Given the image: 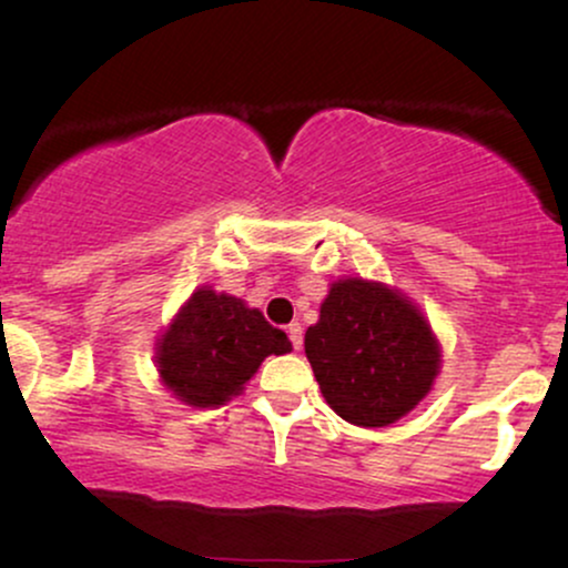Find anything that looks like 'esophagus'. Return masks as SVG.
<instances>
[{
    "label": "esophagus",
    "instance_id": "esophagus-1",
    "mask_svg": "<svg viewBox=\"0 0 568 568\" xmlns=\"http://www.w3.org/2000/svg\"><path fill=\"white\" fill-rule=\"evenodd\" d=\"M288 338H291L293 349H302V342H304V336H302V325H298V323H291V325H288Z\"/></svg>",
    "mask_w": 568,
    "mask_h": 568
}]
</instances>
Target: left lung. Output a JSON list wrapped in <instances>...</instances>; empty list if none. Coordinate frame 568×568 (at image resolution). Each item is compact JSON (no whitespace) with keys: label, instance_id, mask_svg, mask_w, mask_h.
I'll return each mask as SVG.
<instances>
[{"label":"left lung","instance_id":"obj_1","mask_svg":"<svg viewBox=\"0 0 568 568\" xmlns=\"http://www.w3.org/2000/svg\"><path fill=\"white\" fill-rule=\"evenodd\" d=\"M323 397L357 427H387L433 387L440 355L414 304L387 285L338 280L304 336Z\"/></svg>","mask_w":568,"mask_h":568}]
</instances>
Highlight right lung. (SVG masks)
Here are the masks:
<instances>
[{"mask_svg": "<svg viewBox=\"0 0 568 568\" xmlns=\"http://www.w3.org/2000/svg\"><path fill=\"white\" fill-rule=\"evenodd\" d=\"M291 342L258 310L202 288L160 338V376L189 406H224L256 374L266 355H285Z\"/></svg>", "mask_w": 568, "mask_h": 568, "instance_id": "add662e5", "label": "right lung"}]
</instances>
